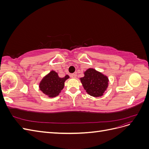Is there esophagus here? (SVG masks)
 <instances>
[{
	"instance_id": "esophagus-1",
	"label": "esophagus",
	"mask_w": 149,
	"mask_h": 149,
	"mask_svg": "<svg viewBox=\"0 0 149 149\" xmlns=\"http://www.w3.org/2000/svg\"><path fill=\"white\" fill-rule=\"evenodd\" d=\"M71 78H76V74H71Z\"/></svg>"
}]
</instances>
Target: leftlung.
Segmentation results:
<instances>
[{
  "label": "left lung",
  "mask_w": 149,
  "mask_h": 149,
  "mask_svg": "<svg viewBox=\"0 0 149 149\" xmlns=\"http://www.w3.org/2000/svg\"><path fill=\"white\" fill-rule=\"evenodd\" d=\"M84 74L80 80L86 93L93 97L102 96L108 86L107 76L93 68L88 69Z\"/></svg>",
  "instance_id": "obj_1"
}]
</instances>
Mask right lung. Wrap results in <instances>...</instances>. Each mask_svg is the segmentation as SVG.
I'll use <instances>...</instances> for the list:
<instances>
[{
    "label": "right lung",
    "instance_id": "1",
    "mask_svg": "<svg viewBox=\"0 0 149 149\" xmlns=\"http://www.w3.org/2000/svg\"><path fill=\"white\" fill-rule=\"evenodd\" d=\"M69 78L68 75H66L64 78H60L56 72L51 71L40 81V89L49 97H55L59 95L64 88L65 81Z\"/></svg>",
    "mask_w": 149,
    "mask_h": 149
}]
</instances>
